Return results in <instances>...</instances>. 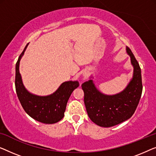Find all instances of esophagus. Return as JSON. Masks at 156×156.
Returning <instances> with one entry per match:
<instances>
[{"label": "esophagus", "mask_w": 156, "mask_h": 156, "mask_svg": "<svg viewBox=\"0 0 156 156\" xmlns=\"http://www.w3.org/2000/svg\"><path fill=\"white\" fill-rule=\"evenodd\" d=\"M87 75H88V73H87V72L86 73V72H85L84 73H83V76H84L85 78H86L87 76Z\"/></svg>", "instance_id": "obj_1"}]
</instances>
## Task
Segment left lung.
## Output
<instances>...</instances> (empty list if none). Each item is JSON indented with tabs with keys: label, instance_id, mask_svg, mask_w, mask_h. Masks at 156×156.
Masks as SVG:
<instances>
[{
	"label": "left lung",
	"instance_id": "obj_1",
	"mask_svg": "<svg viewBox=\"0 0 156 156\" xmlns=\"http://www.w3.org/2000/svg\"><path fill=\"white\" fill-rule=\"evenodd\" d=\"M126 53L133 66L132 78L127 86L115 95H105L96 87L90 79L82 84L84 103L90 119L102 127H111L131 118L139 105L142 93L141 71L139 63L129 47ZM92 77L90 78H93Z\"/></svg>",
	"mask_w": 156,
	"mask_h": 156
}]
</instances>
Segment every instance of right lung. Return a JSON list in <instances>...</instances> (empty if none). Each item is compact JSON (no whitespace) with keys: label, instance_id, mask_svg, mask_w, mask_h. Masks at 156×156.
<instances>
[{"label":"right lung","instance_id":"right-lung-1","mask_svg":"<svg viewBox=\"0 0 156 156\" xmlns=\"http://www.w3.org/2000/svg\"><path fill=\"white\" fill-rule=\"evenodd\" d=\"M28 44L19 56L15 65V90L22 107L30 117L44 124H55L63 119L71 93L79 86L78 80L66 81L51 95L39 96L25 88L20 73V61Z\"/></svg>","mask_w":156,"mask_h":156}]
</instances>
